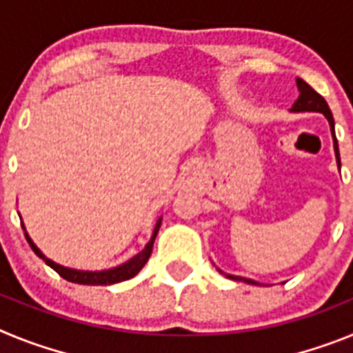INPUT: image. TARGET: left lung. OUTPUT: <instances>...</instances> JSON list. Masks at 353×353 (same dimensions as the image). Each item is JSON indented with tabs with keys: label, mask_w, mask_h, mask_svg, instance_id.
Returning <instances> with one entry per match:
<instances>
[{
	"label": "left lung",
	"mask_w": 353,
	"mask_h": 353,
	"mask_svg": "<svg viewBox=\"0 0 353 353\" xmlns=\"http://www.w3.org/2000/svg\"><path fill=\"white\" fill-rule=\"evenodd\" d=\"M297 86H299V92H301V95H299V99L295 101V104H293L292 111H295V113H299V111H316V113L325 114L327 120H329V123H330V130H332V138H334V150H336V159H338V166H341V161H339L338 139H336V136H334V118H332V113H330V109H329V105H327L325 99H323L320 93L314 92L310 84L305 83V81L297 79ZM219 272H223V270H219ZM228 277H230V279L245 281V283H249V285H258L256 281H252V279H245V277L230 276V274H228Z\"/></svg>",
	"instance_id": "left-lung-1"
}]
</instances>
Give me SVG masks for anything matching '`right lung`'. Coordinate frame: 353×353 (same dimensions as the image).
Instances as JSON below:
<instances>
[{
	"label": "right lung",
	"mask_w": 353,
	"mask_h": 353,
	"mask_svg": "<svg viewBox=\"0 0 353 353\" xmlns=\"http://www.w3.org/2000/svg\"><path fill=\"white\" fill-rule=\"evenodd\" d=\"M159 226H161V219H159L157 226H155V230H154V235H152L150 242L146 244V248L143 249L139 254H136L132 260L125 261V263L120 265V267H114V269L101 270V272H84V270H74V269H67V267H61V265L54 263V261L48 260V258L43 256L42 252H40V249L37 248L33 242H31V239L26 235V233H24V236H26V240L30 242L31 249L35 251L37 256L42 258V260L46 261V263H48L52 270H56V272L60 274L63 279H67V281L77 283V285H114V283L127 281V279H130V277L136 276V274H138L139 270L145 267V263L148 261L150 254H152V248H154V242H155V236H157Z\"/></svg>",
	"instance_id": "obj_1"
}]
</instances>
